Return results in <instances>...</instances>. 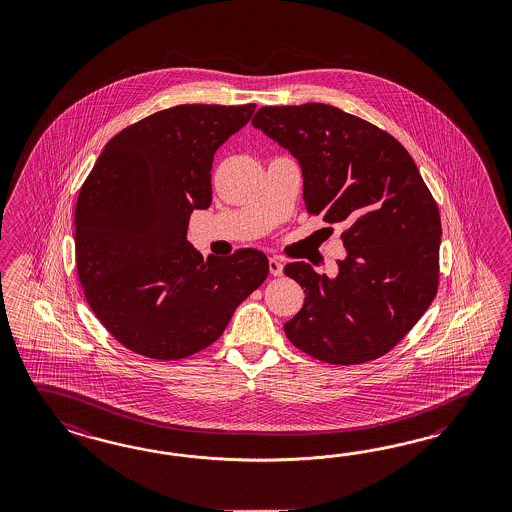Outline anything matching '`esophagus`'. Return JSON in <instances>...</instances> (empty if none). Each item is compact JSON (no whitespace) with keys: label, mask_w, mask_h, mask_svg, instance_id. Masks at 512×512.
Instances as JSON below:
<instances>
[{"label":"esophagus","mask_w":512,"mask_h":512,"mask_svg":"<svg viewBox=\"0 0 512 512\" xmlns=\"http://www.w3.org/2000/svg\"><path fill=\"white\" fill-rule=\"evenodd\" d=\"M269 271H271V275L280 277L284 273V265H282L278 258H269Z\"/></svg>","instance_id":"obj_1"}]
</instances>
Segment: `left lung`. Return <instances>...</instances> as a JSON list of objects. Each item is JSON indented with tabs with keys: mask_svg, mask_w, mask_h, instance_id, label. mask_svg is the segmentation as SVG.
Wrapping results in <instances>:
<instances>
[{
	"mask_svg": "<svg viewBox=\"0 0 512 512\" xmlns=\"http://www.w3.org/2000/svg\"><path fill=\"white\" fill-rule=\"evenodd\" d=\"M252 125L299 162L308 213L344 226L336 277L284 267L305 288L284 333L323 363L378 359L438 292L441 220L415 162L389 132L331 104L263 106Z\"/></svg>",
	"mask_w": 512,
	"mask_h": 512,
	"instance_id": "left-lung-1",
	"label": "left lung"
}]
</instances>
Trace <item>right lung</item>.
Listing matches in <instances>:
<instances>
[{
    "label": "right lung",
    "instance_id": "obj_1",
    "mask_svg": "<svg viewBox=\"0 0 512 512\" xmlns=\"http://www.w3.org/2000/svg\"><path fill=\"white\" fill-rule=\"evenodd\" d=\"M256 104H179L116 134L82 185L74 249L89 307L125 348L176 361L211 346L269 273L241 249L204 256L190 213L211 205L213 157Z\"/></svg>",
    "mask_w": 512,
    "mask_h": 512
}]
</instances>
